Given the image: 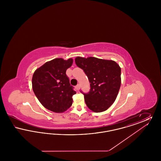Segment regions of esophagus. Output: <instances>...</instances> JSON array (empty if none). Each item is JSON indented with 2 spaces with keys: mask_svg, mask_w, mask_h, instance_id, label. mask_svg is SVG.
<instances>
[{
  "mask_svg": "<svg viewBox=\"0 0 161 161\" xmlns=\"http://www.w3.org/2000/svg\"><path fill=\"white\" fill-rule=\"evenodd\" d=\"M76 89H77V91H78L79 89H80V84H78L77 86H76Z\"/></svg>",
  "mask_w": 161,
  "mask_h": 161,
  "instance_id": "1",
  "label": "esophagus"
}]
</instances>
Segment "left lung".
Returning <instances> with one entry per match:
<instances>
[{"label":"left lung","instance_id":"obj_1","mask_svg":"<svg viewBox=\"0 0 161 161\" xmlns=\"http://www.w3.org/2000/svg\"><path fill=\"white\" fill-rule=\"evenodd\" d=\"M75 61L77 66L84 70L91 83L87 93L81 91L87 106L97 113L106 110L114 103L119 92L121 68L115 61L92 57H77Z\"/></svg>","mask_w":161,"mask_h":161}]
</instances>
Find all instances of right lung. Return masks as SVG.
<instances>
[{
  "label": "right lung",
  "instance_id": "right-lung-1",
  "mask_svg": "<svg viewBox=\"0 0 161 161\" xmlns=\"http://www.w3.org/2000/svg\"><path fill=\"white\" fill-rule=\"evenodd\" d=\"M72 63V58H55L34 72L32 78L33 91L47 109L61 113L72 106V96L76 92L70 84L66 72Z\"/></svg>",
  "mask_w": 161,
  "mask_h": 161
}]
</instances>
